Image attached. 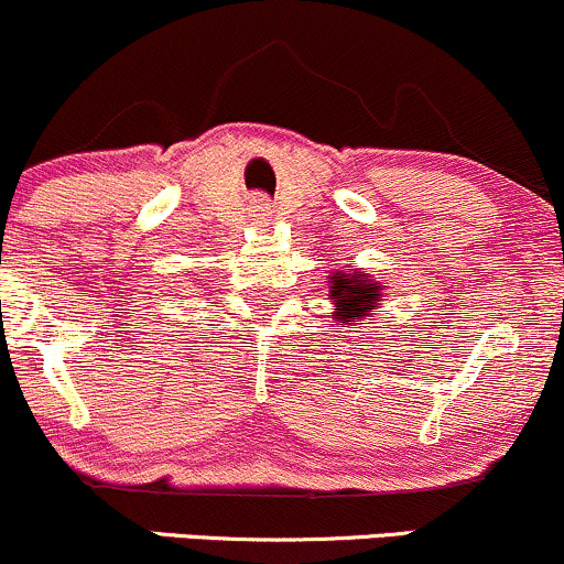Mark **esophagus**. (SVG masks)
<instances>
[{"mask_svg": "<svg viewBox=\"0 0 564 564\" xmlns=\"http://www.w3.org/2000/svg\"><path fill=\"white\" fill-rule=\"evenodd\" d=\"M250 212H252V217H256V220H269V215H271V209H269V202H265L263 196H256L252 198V204H250Z\"/></svg>", "mask_w": 564, "mask_h": 564, "instance_id": "esophagus-1", "label": "esophagus"}]
</instances>
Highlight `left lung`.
<instances>
[{
	"label": "left lung",
	"mask_w": 564,
	"mask_h": 564,
	"mask_svg": "<svg viewBox=\"0 0 564 564\" xmlns=\"http://www.w3.org/2000/svg\"><path fill=\"white\" fill-rule=\"evenodd\" d=\"M330 280V301L336 304L333 319L336 325L347 328V325H366L368 317L379 308V301H384V284L371 280L362 271H336L328 276Z\"/></svg>",
	"instance_id": "obj_1"
}]
</instances>
